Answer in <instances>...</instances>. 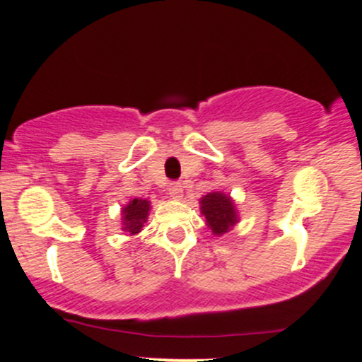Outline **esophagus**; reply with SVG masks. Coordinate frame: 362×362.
<instances>
[{"mask_svg":"<svg viewBox=\"0 0 362 362\" xmlns=\"http://www.w3.org/2000/svg\"><path fill=\"white\" fill-rule=\"evenodd\" d=\"M168 194L170 197L178 201V199H182V195H184V187H182L180 182H173V184L168 185Z\"/></svg>","mask_w":362,"mask_h":362,"instance_id":"1","label":"esophagus"}]
</instances>
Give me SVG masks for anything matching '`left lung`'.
Listing matches in <instances>:
<instances>
[{
	"label": "left lung",
	"instance_id": "obj_1",
	"mask_svg": "<svg viewBox=\"0 0 362 362\" xmlns=\"http://www.w3.org/2000/svg\"><path fill=\"white\" fill-rule=\"evenodd\" d=\"M201 213L214 235H224L238 223L233 199L223 192H209L201 199Z\"/></svg>",
	"mask_w": 362,
	"mask_h": 362
}]
</instances>
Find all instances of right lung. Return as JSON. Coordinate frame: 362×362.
<instances>
[{"mask_svg": "<svg viewBox=\"0 0 362 362\" xmlns=\"http://www.w3.org/2000/svg\"><path fill=\"white\" fill-rule=\"evenodd\" d=\"M151 204L146 199H132L129 204L122 207V230L127 235H136L143 230L148 221Z\"/></svg>", "mask_w": 362, "mask_h": 362, "instance_id": "1", "label": "right lung"}]
</instances>
